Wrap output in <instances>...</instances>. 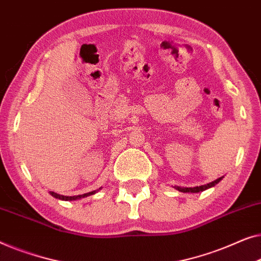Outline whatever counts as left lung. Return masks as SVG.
Wrapping results in <instances>:
<instances>
[{"mask_svg":"<svg viewBox=\"0 0 261 261\" xmlns=\"http://www.w3.org/2000/svg\"><path fill=\"white\" fill-rule=\"evenodd\" d=\"M222 177H219L218 179H215V181H213L211 183H207V185L200 186V187H194V188H182V187H175V188L177 189L178 192H182V193H200V192H203L205 189L212 188V187H214L215 185H218Z\"/></svg>","mask_w":261,"mask_h":261,"instance_id":"obj_1","label":"left lung"}]
</instances>
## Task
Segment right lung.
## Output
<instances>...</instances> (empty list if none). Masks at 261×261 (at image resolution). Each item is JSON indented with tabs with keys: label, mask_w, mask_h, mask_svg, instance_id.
Segmentation results:
<instances>
[{
	"label": "right lung",
	"mask_w": 261,
	"mask_h": 261,
	"mask_svg": "<svg viewBox=\"0 0 261 261\" xmlns=\"http://www.w3.org/2000/svg\"><path fill=\"white\" fill-rule=\"evenodd\" d=\"M99 189H100V188H99ZM99 189H97V190H93V192H90V193H86V194H83V195H76V196H64V195H59V194L54 193V192H50V195L56 197V199H59V200H64V201H74V200L83 199V197H87V196H90V195H93V194L97 193Z\"/></svg>",
	"instance_id": "1"
}]
</instances>
